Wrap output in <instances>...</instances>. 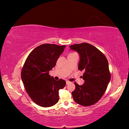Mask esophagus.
I'll return each mask as SVG.
<instances>
[{
  "label": "esophagus",
  "mask_w": 129,
  "mask_h": 129,
  "mask_svg": "<svg viewBox=\"0 0 129 129\" xmlns=\"http://www.w3.org/2000/svg\"><path fill=\"white\" fill-rule=\"evenodd\" d=\"M71 82H70V81H66V84H69V83H71Z\"/></svg>",
  "instance_id": "34e87169"
}]
</instances>
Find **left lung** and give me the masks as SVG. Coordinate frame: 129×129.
<instances>
[{"mask_svg": "<svg viewBox=\"0 0 129 129\" xmlns=\"http://www.w3.org/2000/svg\"><path fill=\"white\" fill-rule=\"evenodd\" d=\"M69 47L79 54L78 68L84 71L82 76L84 84L80 85L74 83L75 89L72 93L74 100L83 106H90L101 99L110 82L111 74L108 60L100 50L88 43Z\"/></svg>", "mask_w": 129, "mask_h": 129, "instance_id": "8db88e82", "label": "left lung"}]
</instances>
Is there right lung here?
I'll use <instances>...</instances> for the list:
<instances>
[{
    "instance_id": "1",
    "label": "right lung",
    "mask_w": 129,
    "mask_h": 129,
    "mask_svg": "<svg viewBox=\"0 0 129 129\" xmlns=\"http://www.w3.org/2000/svg\"><path fill=\"white\" fill-rule=\"evenodd\" d=\"M66 45L45 44L33 49L26 58L21 76L26 92L34 102L42 107H50L59 100L58 90L66 81H56L49 75L55 66Z\"/></svg>"
}]
</instances>
